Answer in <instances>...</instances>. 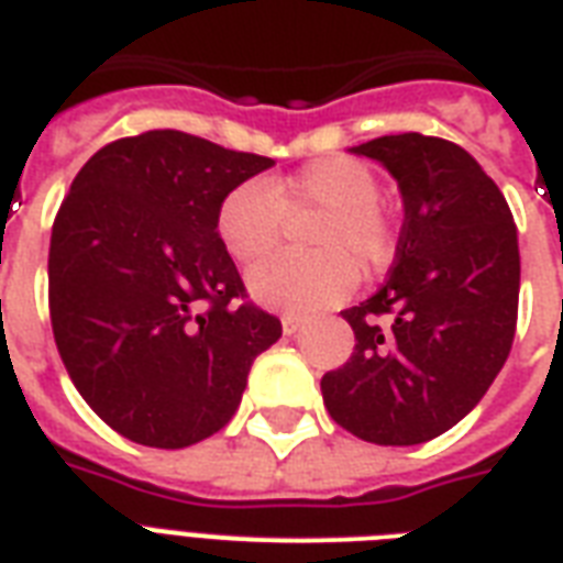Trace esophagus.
Here are the masks:
<instances>
[{
	"instance_id": "obj_1",
	"label": "esophagus",
	"mask_w": 563,
	"mask_h": 563,
	"mask_svg": "<svg viewBox=\"0 0 563 563\" xmlns=\"http://www.w3.org/2000/svg\"><path fill=\"white\" fill-rule=\"evenodd\" d=\"M280 321H283V333H286V335L298 333V330H300V324H303V318H300V316H295V312H286V316H283Z\"/></svg>"
}]
</instances>
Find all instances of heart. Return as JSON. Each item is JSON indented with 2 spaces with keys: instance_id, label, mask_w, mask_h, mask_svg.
<instances>
[{
  "instance_id": "obj_1",
  "label": "heart",
  "mask_w": 563,
  "mask_h": 563,
  "mask_svg": "<svg viewBox=\"0 0 563 563\" xmlns=\"http://www.w3.org/2000/svg\"><path fill=\"white\" fill-rule=\"evenodd\" d=\"M379 192L383 178L371 163L327 154L289 178L233 187L219 203L216 228L236 263H256L280 245L289 219L318 212L303 233L318 251L272 256L247 274L251 295L265 307L316 312L347 298L356 289L360 268L383 272L397 254V224Z\"/></svg>"
}]
</instances>
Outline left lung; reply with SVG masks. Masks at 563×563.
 Here are the masks:
<instances>
[{
	"mask_svg": "<svg viewBox=\"0 0 563 563\" xmlns=\"http://www.w3.org/2000/svg\"><path fill=\"white\" fill-rule=\"evenodd\" d=\"M397 178L402 219L388 280L344 309L356 347L321 376L330 418L362 441L409 446L455 427L503 371L520 298L506 198L462 145L423 134L353 148Z\"/></svg>",
	"mask_w": 563,
	"mask_h": 563,
	"instance_id": "8db88e82",
	"label": "left lung"
}]
</instances>
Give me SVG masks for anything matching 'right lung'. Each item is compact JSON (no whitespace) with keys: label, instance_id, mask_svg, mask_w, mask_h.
Here are the masks:
<instances>
[{"label":"right lung","instance_id":"obj_1","mask_svg":"<svg viewBox=\"0 0 563 563\" xmlns=\"http://www.w3.org/2000/svg\"><path fill=\"white\" fill-rule=\"evenodd\" d=\"M272 157L184 131L113 140L75 175L52 224L48 316L87 406L136 444L180 450L239 409L280 318L247 300L219 203Z\"/></svg>","mask_w":563,"mask_h":563}]
</instances>
